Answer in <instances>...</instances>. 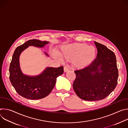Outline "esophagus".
<instances>
[{
    "label": "esophagus",
    "instance_id": "1",
    "mask_svg": "<svg viewBox=\"0 0 128 128\" xmlns=\"http://www.w3.org/2000/svg\"><path fill=\"white\" fill-rule=\"evenodd\" d=\"M69 70V68H68L67 66H65V67H64V71L65 72H67V71H68Z\"/></svg>",
    "mask_w": 128,
    "mask_h": 128
}]
</instances>
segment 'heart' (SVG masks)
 I'll return each mask as SVG.
<instances>
[{
  "label": "heart",
  "instance_id": "b5f03b06",
  "mask_svg": "<svg viewBox=\"0 0 128 128\" xmlns=\"http://www.w3.org/2000/svg\"><path fill=\"white\" fill-rule=\"evenodd\" d=\"M58 56L69 60H72L74 66L77 68H84L92 63L95 58L96 50L94 46H88L86 44L74 43L64 46Z\"/></svg>",
  "mask_w": 128,
  "mask_h": 128
}]
</instances>
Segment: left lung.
Returning <instances> with one entry per match:
<instances>
[{"label":"left lung","mask_w":128,"mask_h":128,"mask_svg":"<svg viewBox=\"0 0 128 128\" xmlns=\"http://www.w3.org/2000/svg\"><path fill=\"white\" fill-rule=\"evenodd\" d=\"M94 42L97 58L87 67L74 71L76 78L73 88L78 96L86 101L105 98L118 84V71L115 54L104 45Z\"/></svg>","instance_id":"left-lung-1"}]
</instances>
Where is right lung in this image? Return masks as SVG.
<instances>
[{
  "label": "right lung",
  "mask_w": 128,
  "mask_h": 128,
  "mask_svg": "<svg viewBox=\"0 0 128 128\" xmlns=\"http://www.w3.org/2000/svg\"><path fill=\"white\" fill-rule=\"evenodd\" d=\"M48 43L38 40H29L18 46L14 52L9 69L10 80L16 92L25 98L36 100L46 97L55 86L57 78L63 74V66L47 68L41 74L36 76H28L22 73L19 65L21 52L28 46L42 48Z\"/></svg>",
  "instance_id": "obj_1"
}]
</instances>
